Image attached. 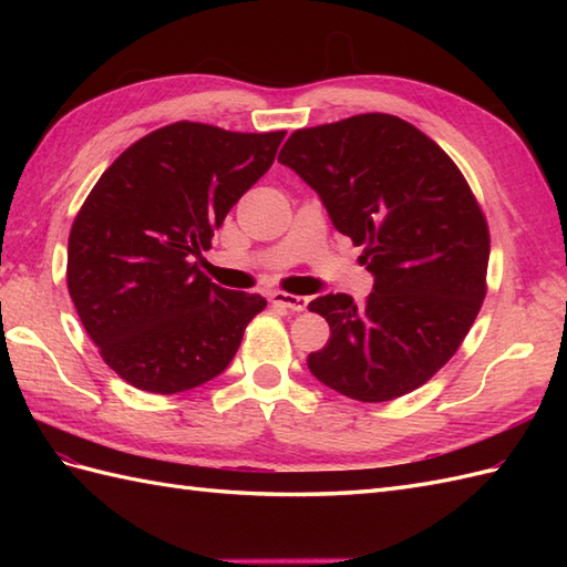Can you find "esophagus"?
I'll use <instances>...</instances> for the list:
<instances>
[{
	"instance_id": "esophagus-1",
	"label": "esophagus",
	"mask_w": 567,
	"mask_h": 567,
	"mask_svg": "<svg viewBox=\"0 0 567 567\" xmlns=\"http://www.w3.org/2000/svg\"><path fill=\"white\" fill-rule=\"evenodd\" d=\"M272 305H280L290 311H307L309 307V299L307 297H299V295H287V292H272L270 295Z\"/></svg>"
}]
</instances>
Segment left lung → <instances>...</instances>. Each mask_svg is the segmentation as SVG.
Segmentation results:
<instances>
[{
    "mask_svg": "<svg viewBox=\"0 0 567 567\" xmlns=\"http://www.w3.org/2000/svg\"><path fill=\"white\" fill-rule=\"evenodd\" d=\"M277 163L317 192L336 231L365 246V305L309 302L331 327L309 353L319 382L358 402H390L449 363L485 299L489 234L465 177L436 143L392 114L299 128Z\"/></svg>",
    "mask_w": 567,
    "mask_h": 567,
    "instance_id": "obj_1",
    "label": "left lung"
}]
</instances>
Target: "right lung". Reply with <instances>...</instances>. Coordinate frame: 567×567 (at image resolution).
I'll return each instance as SVG.
<instances>
[{
	"label": "right lung",
	"mask_w": 567,
	"mask_h": 567,
	"mask_svg": "<svg viewBox=\"0 0 567 567\" xmlns=\"http://www.w3.org/2000/svg\"><path fill=\"white\" fill-rule=\"evenodd\" d=\"M282 138L177 122L126 148L84 199L68 240V290L104 363L128 384L185 392L234 360L265 299L224 290L195 260Z\"/></svg>",
	"instance_id": "1"
}]
</instances>
